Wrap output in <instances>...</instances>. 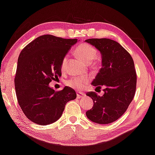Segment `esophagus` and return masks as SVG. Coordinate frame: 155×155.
Segmentation results:
<instances>
[{
    "mask_svg": "<svg viewBox=\"0 0 155 155\" xmlns=\"http://www.w3.org/2000/svg\"><path fill=\"white\" fill-rule=\"evenodd\" d=\"M85 93H82V92H78L77 93V97L78 99H80V98H82L84 97H85Z\"/></svg>",
    "mask_w": 155,
    "mask_h": 155,
    "instance_id": "esophagus-1",
    "label": "esophagus"
}]
</instances>
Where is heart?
I'll return each instance as SVG.
<instances>
[{
    "label": "heart",
    "mask_w": 155,
    "mask_h": 155,
    "mask_svg": "<svg viewBox=\"0 0 155 155\" xmlns=\"http://www.w3.org/2000/svg\"><path fill=\"white\" fill-rule=\"evenodd\" d=\"M75 54L81 60L84 61L86 63H90L93 60L97 55V51L88 44H81L75 50ZM68 56L67 55L63 57L61 63V68L64 70L67 63ZM91 78L89 76H82V77H76L70 79L66 82V85L74 89L81 90L90 82Z\"/></svg>",
    "instance_id": "b5f03b06"
}]
</instances>
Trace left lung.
<instances>
[{
  "label": "left lung",
  "instance_id": "left-lung-1",
  "mask_svg": "<svg viewBox=\"0 0 155 155\" xmlns=\"http://www.w3.org/2000/svg\"><path fill=\"white\" fill-rule=\"evenodd\" d=\"M100 51L102 66L92 85L104 87V93H87L93 100V108L86 115L91 121L107 124L117 120L127 110L135 94L137 73L133 58L115 40L91 38L85 40Z\"/></svg>",
  "mask_w": 155,
  "mask_h": 155
}]
</instances>
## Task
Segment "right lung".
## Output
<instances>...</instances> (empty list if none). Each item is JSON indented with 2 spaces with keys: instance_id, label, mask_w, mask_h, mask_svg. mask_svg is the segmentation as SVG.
I'll use <instances>...</instances> for the list:
<instances>
[{
  "instance_id": "add662e5",
  "label": "right lung",
  "mask_w": 155,
  "mask_h": 155,
  "mask_svg": "<svg viewBox=\"0 0 155 155\" xmlns=\"http://www.w3.org/2000/svg\"><path fill=\"white\" fill-rule=\"evenodd\" d=\"M77 41L43 35L20 52L15 89L22 112L33 122L42 126L55 122L62 116L66 104L77 97L71 87L55 91L49 86L53 80L62 75V58Z\"/></svg>"
}]
</instances>
